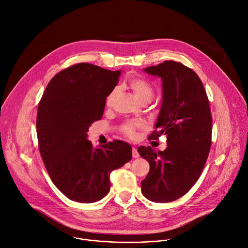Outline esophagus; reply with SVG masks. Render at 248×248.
I'll list each match as a JSON object with an SVG mask.
<instances>
[{"label":"esophagus","mask_w":248,"mask_h":248,"mask_svg":"<svg viewBox=\"0 0 248 248\" xmlns=\"http://www.w3.org/2000/svg\"><path fill=\"white\" fill-rule=\"evenodd\" d=\"M132 157L133 158H138L139 157V153L137 152V149L135 147L132 148Z\"/></svg>","instance_id":"esophagus-1"}]
</instances>
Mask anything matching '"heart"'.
<instances>
[{
    "instance_id": "b5f03b06",
    "label": "heart",
    "mask_w": 248,
    "mask_h": 248,
    "mask_svg": "<svg viewBox=\"0 0 248 248\" xmlns=\"http://www.w3.org/2000/svg\"><path fill=\"white\" fill-rule=\"evenodd\" d=\"M129 88L132 90L136 99L142 104L149 103L154 97V88L152 84L141 77H131L127 80ZM118 94V88H113L105 99L106 107H112ZM145 124L141 122H126L122 126V132L129 137L134 138L137 129H143Z\"/></svg>"
}]
</instances>
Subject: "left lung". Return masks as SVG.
Here are the masks:
<instances>
[{
	"label": "left lung",
	"mask_w": 248,
	"mask_h": 248,
	"mask_svg": "<svg viewBox=\"0 0 248 248\" xmlns=\"http://www.w3.org/2000/svg\"><path fill=\"white\" fill-rule=\"evenodd\" d=\"M144 72L162 80V105L148 139L167 136L168 147L156 152L140 146L139 155L150 170L141 191L150 201L166 203L184 196L197 182L205 166L212 137L209 101L198 76L181 62L165 61Z\"/></svg>",
	"instance_id": "1"
}]
</instances>
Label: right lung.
I'll use <instances>...</instances> for the list:
<instances>
[{
  "instance_id": "add662e5",
  "label": "right lung",
  "mask_w": 248,
  "mask_h": 248,
  "mask_svg": "<svg viewBox=\"0 0 248 248\" xmlns=\"http://www.w3.org/2000/svg\"><path fill=\"white\" fill-rule=\"evenodd\" d=\"M121 74L86 62L72 65L51 79L39 103V150L53 184L70 200H101L110 190V173L132 157L124 141L95 148L87 140L88 128L101 120L105 99Z\"/></svg>"
}]
</instances>
